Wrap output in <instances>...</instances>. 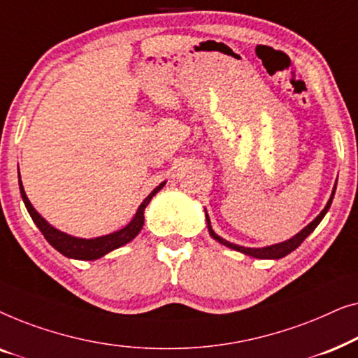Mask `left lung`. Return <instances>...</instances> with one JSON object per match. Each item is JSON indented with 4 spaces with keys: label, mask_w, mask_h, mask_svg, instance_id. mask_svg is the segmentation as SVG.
I'll return each mask as SVG.
<instances>
[{
    "label": "left lung",
    "mask_w": 358,
    "mask_h": 358,
    "mask_svg": "<svg viewBox=\"0 0 358 358\" xmlns=\"http://www.w3.org/2000/svg\"><path fill=\"white\" fill-rule=\"evenodd\" d=\"M336 185H337V180H336ZM336 185H334V189H332L331 197H329V200H327L326 207L322 208V212L317 215V217L313 220L310 224H306V227L303 228L300 233H296L295 236H292L290 239H287V241L272 244V246H266V248H246V246H239V244L229 243V241H227V239L222 238V236H218V234L213 231L212 223H210V218H208V213H207V210H205V220H207L208 233H210V236L215 239V241H218L220 244H223V246H227L229 249H234V251L246 254V256H251V257H256V259H282V257H285L287 254H290L292 251H295V249L300 246V244L305 241V239L310 236L313 231H315V228L317 227V224L321 223V220L324 218V215L327 213V210L331 208L332 199H334V194H336Z\"/></svg>",
    "instance_id": "8db88e82"
}]
</instances>
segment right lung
<instances>
[{
  "label": "right lung",
  "instance_id": "obj_1",
  "mask_svg": "<svg viewBox=\"0 0 358 358\" xmlns=\"http://www.w3.org/2000/svg\"><path fill=\"white\" fill-rule=\"evenodd\" d=\"M17 178H19V190H21V197L24 200V205H26L27 212H29V215H31V218L34 220V223H36L37 228L41 229L43 238L50 243L52 248H55L58 252L63 254V256L70 257V259H78V261H96V259L106 256V254L114 251V249L124 246V244H127V243H130L131 239H134L136 234L141 231V228H143L145 208L148 207L151 199H153L166 184V180H164V182H161L158 187H155L153 190H151L148 197H146L143 202L140 203L135 217L131 218L124 228L117 229V231H114V233L104 234V236L86 239V238L71 236V234H66V233L60 231V229H57L55 227H52V224L48 223L47 220L32 207L31 200L27 199L26 190H24V185L21 180V174H19V168H17Z\"/></svg>",
  "mask_w": 358,
  "mask_h": 358
}]
</instances>
